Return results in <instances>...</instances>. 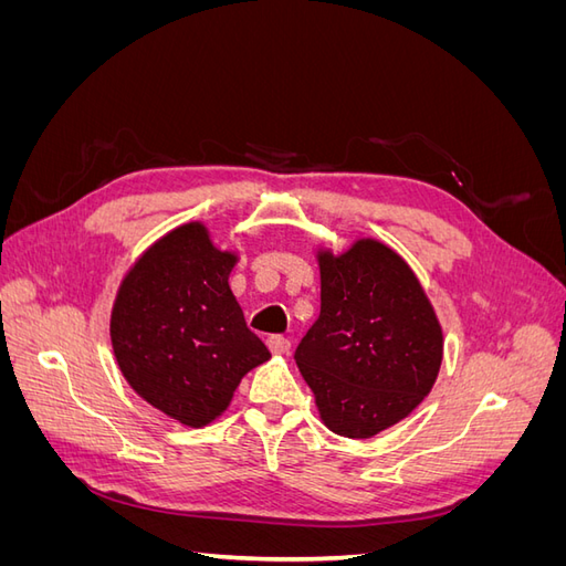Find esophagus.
Masks as SVG:
<instances>
[{
  "mask_svg": "<svg viewBox=\"0 0 566 566\" xmlns=\"http://www.w3.org/2000/svg\"><path fill=\"white\" fill-rule=\"evenodd\" d=\"M266 345H269V349H271L273 354H287V352H290V339L283 337V335H271V337L266 339Z\"/></svg>",
  "mask_w": 566,
  "mask_h": 566,
  "instance_id": "obj_1",
  "label": "esophagus"
}]
</instances>
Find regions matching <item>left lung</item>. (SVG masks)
<instances>
[{
    "label": "left lung",
    "mask_w": 566,
    "mask_h": 566,
    "mask_svg": "<svg viewBox=\"0 0 566 566\" xmlns=\"http://www.w3.org/2000/svg\"><path fill=\"white\" fill-rule=\"evenodd\" d=\"M321 312L295 349L318 413L335 434L368 439L432 389L441 328L413 271L378 241L321 252Z\"/></svg>",
    "instance_id": "8db88e82"
}]
</instances>
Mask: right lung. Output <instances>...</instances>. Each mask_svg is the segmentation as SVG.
<instances>
[{"mask_svg":"<svg viewBox=\"0 0 566 566\" xmlns=\"http://www.w3.org/2000/svg\"><path fill=\"white\" fill-rule=\"evenodd\" d=\"M233 264L202 224L179 227L134 264L113 306L111 339L125 380L191 427L212 422L243 375L271 356L231 293Z\"/></svg>","mask_w":566,"mask_h":566,"instance_id":"right-lung-1","label":"right lung"}]
</instances>
